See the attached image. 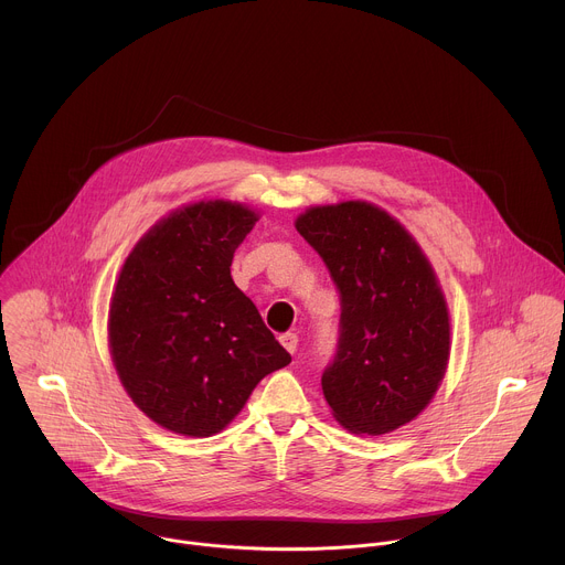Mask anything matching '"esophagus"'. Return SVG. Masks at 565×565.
I'll return each mask as SVG.
<instances>
[{"label":"esophagus","instance_id":"esophagus-1","mask_svg":"<svg viewBox=\"0 0 565 565\" xmlns=\"http://www.w3.org/2000/svg\"><path fill=\"white\" fill-rule=\"evenodd\" d=\"M279 342H281V347H284L288 353H295V351H297V344H299V338H297V333H284V335L279 338Z\"/></svg>","mask_w":565,"mask_h":565}]
</instances>
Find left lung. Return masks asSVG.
I'll return each mask as SVG.
<instances>
[{
    "mask_svg": "<svg viewBox=\"0 0 565 565\" xmlns=\"http://www.w3.org/2000/svg\"><path fill=\"white\" fill-rule=\"evenodd\" d=\"M297 232L340 292V338L321 388L342 427L380 436L414 420L449 358V315L416 241L364 201L310 207Z\"/></svg>",
    "mask_w": 565,
    "mask_h": 565,
    "instance_id": "8db88e82",
    "label": "left lung"
}]
</instances>
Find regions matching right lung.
<instances>
[{
	"label": "right lung",
	"mask_w": 565,
	"mask_h": 565,
	"mask_svg": "<svg viewBox=\"0 0 565 565\" xmlns=\"http://www.w3.org/2000/svg\"><path fill=\"white\" fill-rule=\"evenodd\" d=\"M257 214L230 201L156 223L127 257L109 308V344L136 407L174 434L221 431L268 373L290 364L230 275Z\"/></svg>",
	"instance_id": "add662e5"
}]
</instances>
